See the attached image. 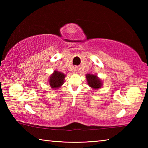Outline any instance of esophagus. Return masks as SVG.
<instances>
[{
	"instance_id": "1",
	"label": "esophagus",
	"mask_w": 148,
	"mask_h": 148,
	"mask_svg": "<svg viewBox=\"0 0 148 148\" xmlns=\"http://www.w3.org/2000/svg\"><path fill=\"white\" fill-rule=\"evenodd\" d=\"M77 71H78V69H77V67H74V72H77Z\"/></svg>"
}]
</instances>
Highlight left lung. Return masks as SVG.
Returning a JSON list of instances; mask_svg holds the SVG:
<instances>
[{
  "label": "left lung",
  "instance_id": "obj_1",
  "mask_svg": "<svg viewBox=\"0 0 148 148\" xmlns=\"http://www.w3.org/2000/svg\"><path fill=\"white\" fill-rule=\"evenodd\" d=\"M86 79L88 86L91 87V88L98 89L102 87V80L99 79L97 75L87 74H86Z\"/></svg>",
  "mask_w": 148,
  "mask_h": 148
}]
</instances>
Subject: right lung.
<instances>
[{
	"label": "right lung",
	"instance_id": "obj_1",
	"mask_svg": "<svg viewBox=\"0 0 148 148\" xmlns=\"http://www.w3.org/2000/svg\"><path fill=\"white\" fill-rule=\"evenodd\" d=\"M65 75L57 71H55L49 77V84L52 89H58L64 83Z\"/></svg>",
	"mask_w": 148,
	"mask_h": 148
}]
</instances>
